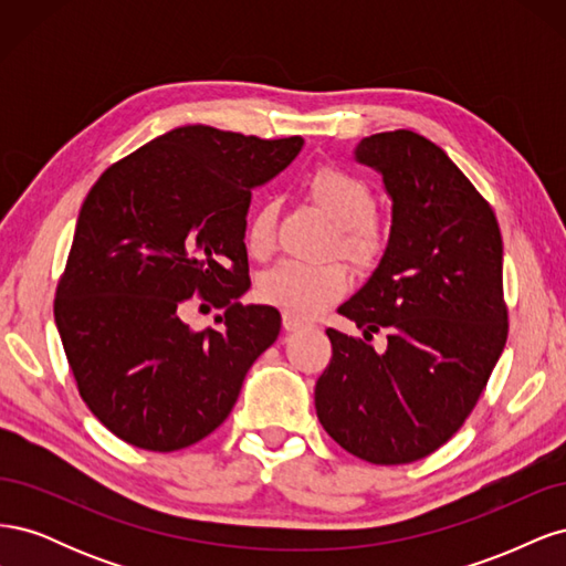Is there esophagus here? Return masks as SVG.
Returning <instances> with one entry per match:
<instances>
[{
    "label": "esophagus",
    "mask_w": 566,
    "mask_h": 566,
    "mask_svg": "<svg viewBox=\"0 0 566 566\" xmlns=\"http://www.w3.org/2000/svg\"><path fill=\"white\" fill-rule=\"evenodd\" d=\"M283 328H285L287 333H297V331L306 328V323L300 321V318H295V316H290V314H283Z\"/></svg>",
    "instance_id": "esophagus-1"
}]
</instances>
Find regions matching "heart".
<instances>
[{
	"label": "heart",
	"instance_id": "b5f03b06",
	"mask_svg": "<svg viewBox=\"0 0 566 566\" xmlns=\"http://www.w3.org/2000/svg\"><path fill=\"white\" fill-rule=\"evenodd\" d=\"M306 193L337 224L335 250L342 256H347L358 269H370L380 262L387 248V231L373 212L375 198L361 177L335 165H323L306 179ZM273 227H276V208L273 202H262L245 229V252L252 260L264 262L273 254L276 248ZM349 285V271L339 262L318 266L281 262L256 283V295L290 316L312 318L323 306L345 295Z\"/></svg>",
	"mask_w": 566,
	"mask_h": 566
}]
</instances>
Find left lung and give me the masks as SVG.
<instances>
[{
	"instance_id": "obj_1",
	"label": "left lung",
	"mask_w": 566,
	"mask_h": 566,
	"mask_svg": "<svg viewBox=\"0 0 566 566\" xmlns=\"http://www.w3.org/2000/svg\"><path fill=\"white\" fill-rule=\"evenodd\" d=\"M356 160L382 175L391 233L370 281L337 310L366 339L325 331L333 358L316 416L352 455L403 465L460 430L505 347L503 238L489 200L424 136H366ZM373 332L388 335L382 355Z\"/></svg>"
}]
</instances>
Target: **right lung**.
I'll list each match as a JSON object with an SVG mask.
<instances>
[{
    "mask_svg": "<svg viewBox=\"0 0 566 566\" xmlns=\"http://www.w3.org/2000/svg\"><path fill=\"white\" fill-rule=\"evenodd\" d=\"M302 136L260 139L188 125L113 163L82 202L54 316L80 397L136 449L169 453L214 432L256 356L279 337L250 287L245 214ZM226 310L193 332L186 303Z\"/></svg>",
    "mask_w": 566,
    "mask_h": 566,
    "instance_id": "right-lung-1",
    "label": "right lung"
}]
</instances>
